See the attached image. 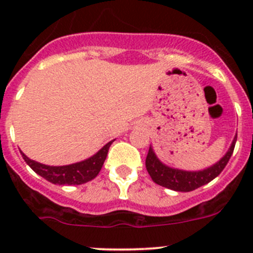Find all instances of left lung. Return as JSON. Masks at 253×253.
<instances>
[{
  "label": "left lung",
  "instance_id": "1",
  "mask_svg": "<svg viewBox=\"0 0 253 253\" xmlns=\"http://www.w3.org/2000/svg\"><path fill=\"white\" fill-rule=\"evenodd\" d=\"M236 140L237 135L234 137L233 142H232L231 148L228 149V152L222 160L211 167H208V169H202V171H184V169H172V167L166 166L158 160L157 156L154 154L153 149L149 147L148 154H147L146 158L147 171H148L152 180L160 186L175 190V191H184V193L193 191V190L198 189V187L214 180L224 169L232 153H233Z\"/></svg>",
  "mask_w": 253,
  "mask_h": 253
}]
</instances>
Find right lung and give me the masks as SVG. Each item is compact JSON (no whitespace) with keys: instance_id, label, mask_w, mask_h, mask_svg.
I'll use <instances>...</instances> for the list:
<instances>
[{"instance_id":"right-lung-1","label":"right lung","mask_w":253,"mask_h":253,"mask_svg":"<svg viewBox=\"0 0 253 253\" xmlns=\"http://www.w3.org/2000/svg\"><path fill=\"white\" fill-rule=\"evenodd\" d=\"M114 140L107 143L106 146L102 147L97 153L93 154L92 157L87 158L82 162L68 165V166H46L43 163L30 160L22 152L21 154L25 162L37 172L38 175L48 180L51 184L81 185L93 180L96 176L99 175L100 169H101L102 165L106 160L107 152H109V148H110Z\"/></svg>"}]
</instances>
